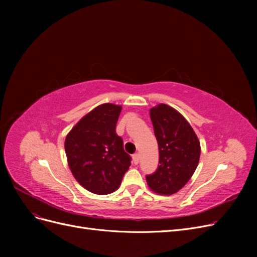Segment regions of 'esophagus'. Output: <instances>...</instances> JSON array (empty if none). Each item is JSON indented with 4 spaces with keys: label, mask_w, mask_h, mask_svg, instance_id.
Returning <instances> with one entry per match:
<instances>
[{
    "label": "esophagus",
    "mask_w": 257,
    "mask_h": 257,
    "mask_svg": "<svg viewBox=\"0 0 257 257\" xmlns=\"http://www.w3.org/2000/svg\"><path fill=\"white\" fill-rule=\"evenodd\" d=\"M139 160H141V155H139L138 153H136V154H134L133 155V162H134V164L135 165H137L138 163H139Z\"/></svg>",
    "instance_id": "esophagus-1"
}]
</instances>
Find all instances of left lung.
<instances>
[{"label": "left lung", "mask_w": 257, "mask_h": 257, "mask_svg": "<svg viewBox=\"0 0 257 257\" xmlns=\"http://www.w3.org/2000/svg\"><path fill=\"white\" fill-rule=\"evenodd\" d=\"M159 145V165L147 175L149 188L161 195H172L188 182L198 165L200 145L196 134L176 109L160 104L150 110Z\"/></svg>", "instance_id": "1"}]
</instances>
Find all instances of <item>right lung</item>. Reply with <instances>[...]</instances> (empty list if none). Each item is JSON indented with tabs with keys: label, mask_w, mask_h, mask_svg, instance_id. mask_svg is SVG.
Wrapping results in <instances>:
<instances>
[{
	"label": "right lung",
	"mask_w": 257,
	"mask_h": 257,
	"mask_svg": "<svg viewBox=\"0 0 257 257\" xmlns=\"http://www.w3.org/2000/svg\"><path fill=\"white\" fill-rule=\"evenodd\" d=\"M121 106L103 104L76 124L65 139V152L76 180L84 189L106 195L119 188L132 158L115 134Z\"/></svg>",
	"instance_id": "1"
}]
</instances>
